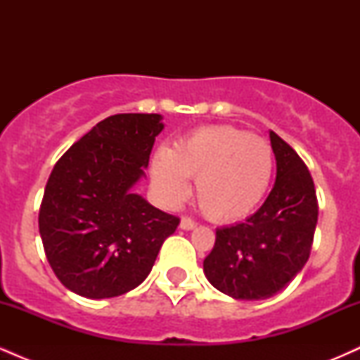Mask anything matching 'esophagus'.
Masks as SVG:
<instances>
[{
  "instance_id": "esophagus-1",
  "label": "esophagus",
  "mask_w": 360,
  "mask_h": 360,
  "mask_svg": "<svg viewBox=\"0 0 360 360\" xmlns=\"http://www.w3.org/2000/svg\"><path fill=\"white\" fill-rule=\"evenodd\" d=\"M194 226H196V221L191 220L189 217L181 218V229H183V230H193Z\"/></svg>"
}]
</instances>
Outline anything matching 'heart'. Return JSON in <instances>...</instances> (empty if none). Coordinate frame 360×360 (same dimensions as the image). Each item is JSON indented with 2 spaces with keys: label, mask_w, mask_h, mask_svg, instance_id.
<instances>
[{
  "label": "heart",
  "mask_w": 360,
  "mask_h": 360,
  "mask_svg": "<svg viewBox=\"0 0 360 360\" xmlns=\"http://www.w3.org/2000/svg\"><path fill=\"white\" fill-rule=\"evenodd\" d=\"M272 174L271 143L230 125L200 128L152 162V184L162 200L181 201L186 179L196 177L198 203L217 221L249 217L269 191Z\"/></svg>",
  "instance_id": "obj_1"
}]
</instances>
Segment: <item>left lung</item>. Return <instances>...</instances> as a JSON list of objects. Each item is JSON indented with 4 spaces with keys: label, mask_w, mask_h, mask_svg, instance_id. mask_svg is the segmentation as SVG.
I'll list each match as a JSON object with an SVG mask.
<instances>
[{
    "label": "left lung",
    "mask_w": 360,
    "mask_h": 360,
    "mask_svg": "<svg viewBox=\"0 0 360 360\" xmlns=\"http://www.w3.org/2000/svg\"><path fill=\"white\" fill-rule=\"evenodd\" d=\"M278 172L264 205L243 223L217 230L206 278L235 300H266L303 269L318 220L313 177L295 148L271 131Z\"/></svg>",
    "instance_id": "1"
}]
</instances>
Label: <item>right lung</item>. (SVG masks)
I'll return each mask as SVG.
<instances>
[{
  "label": "right lung",
  "mask_w": 360,
  "mask_h": 360,
  "mask_svg": "<svg viewBox=\"0 0 360 360\" xmlns=\"http://www.w3.org/2000/svg\"><path fill=\"white\" fill-rule=\"evenodd\" d=\"M160 115L120 113L94 125L57 160L39 213L52 271L91 300L137 288L179 218L131 191L148 166Z\"/></svg>",
  "instance_id": "obj_1"
}]
</instances>
